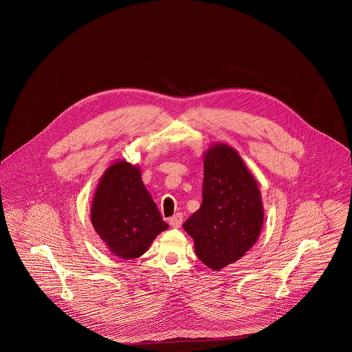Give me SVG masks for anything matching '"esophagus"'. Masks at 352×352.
Masks as SVG:
<instances>
[{
	"instance_id": "34e87169",
	"label": "esophagus",
	"mask_w": 352,
	"mask_h": 352,
	"mask_svg": "<svg viewBox=\"0 0 352 352\" xmlns=\"http://www.w3.org/2000/svg\"><path fill=\"white\" fill-rule=\"evenodd\" d=\"M182 223H183V214H180V212H177L169 218V225L172 228H180Z\"/></svg>"
}]
</instances>
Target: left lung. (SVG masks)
<instances>
[{"instance_id": "1", "label": "left lung", "mask_w": 352, "mask_h": 352, "mask_svg": "<svg viewBox=\"0 0 352 352\" xmlns=\"http://www.w3.org/2000/svg\"><path fill=\"white\" fill-rule=\"evenodd\" d=\"M201 208L184 223L195 252L212 270L241 258L260 234L264 210L257 183L240 154L215 144L204 153Z\"/></svg>"}]
</instances>
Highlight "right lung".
I'll use <instances>...</instances> for the list:
<instances>
[{"instance_id":"add662e5","label":"right lung","mask_w":352,"mask_h":352,"mask_svg":"<svg viewBox=\"0 0 352 352\" xmlns=\"http://www.w3.org/2000/svg\"><path fill=\"white\" fill-rule=\"evenodd\" d=\"M91 221L107 248L124 260L142 256L157 234L168 229L140 168L127 161H116L101 176Z\"/></svg>"}]
</instances>
